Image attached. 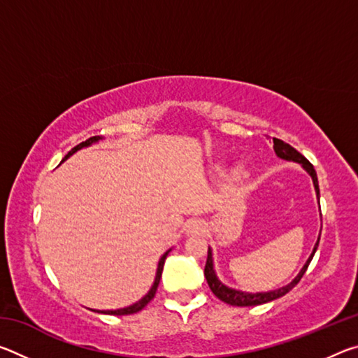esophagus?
Wrapping results in <instances>:
<instances>
[{
  "label": "esophagus",
  "instance_id": "1",
  "mask_svg": "<svg viewBox=\"0 0 358 358\" xmlns=\"http://www.w3.org/2000/svg\"><path fill=\"white\" fill-rule=\"evenodd\" d=\"M205 232V222L201 220H192L186 224V234L187 235H197Z\"/></svg>",
  "mask_w": 358,
  "mask_h": 358
}]
</instances>
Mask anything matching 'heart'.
Segmentation results:
<instances>
[{
    "label": "heart",
    "mask_w": 358,
    "mask_h": 358,
    "mask_svg": "<svg viewBox=\"0 0 358 358\" xmlns=\"http://www.w3.org/2000/svg\"><path fill=\"white\" fill-rule=\"evenodd\" d=\"M232 175H234V178H235V180H241V178H245L246 175H248L246 167H245V166H238V167H235V169H234V172H232Z\"/></svg>",
    "instance_id": "b5f03b06"
}]
</instances>
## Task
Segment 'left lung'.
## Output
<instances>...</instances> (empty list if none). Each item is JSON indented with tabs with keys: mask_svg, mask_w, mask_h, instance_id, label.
Returning a JSON list of instances; mask_svg holds the SVG:
<instances>
[{
	"mask_svg": "<svg viewBox=\"0 0 358 358\" xmlns=\"http://www.w3.org/2000/svg\"><path fill=\"white\" fill-rule=\"evenodd\" d=\"M273 150L278 157H281L284 161H294L296 164H300L305 171L308 172V175L313 178V185H314V189H316V197L319 201V183H317V175L316 171H314V167L310 161L306 159L305 156H301L299 151H296L294 147H290L289 143L280 141V138H273ZM322 230V227H320ZM319 240H320V234L317 237L316 245L313 248V252L311 256L308 257V260L303 265V268L299 271V275H296L292 281L286 286H282L280 289H275V290H268V292H256V294H251V292H245V290H238V289H232L226 286V284H222L220 281V278H217L216 271H215V264H213V251H211V248H208V257H207V264H205V271L203 275L207 278V282L211 289V292H213L217 299L221 301L227 303V305H232V306H256V305H264V303H268V301H273L276 299H280V296L286 295L289 290H292L299 281L301 280V276L305 275V271L308 268V265L314 257V254H316V250L319 246Z\"/></svg>",
	"mask_w": 358,
	"mask_h": 358,
	"instance_id": "obj_1",
	"label": "left lung"
}]
</instances>
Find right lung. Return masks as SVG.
<instances>
[{
	"mask_svg": "<svg viewBox=\"0 0 358 358\" xmlns=\"http://www.w3.org/2000/svg\"><path fill=\"white\" fill-rule=\"evenodd\" d=\"M102 138H104V137H101V136H94V137H90L88 141H85V142H82V143H78L77 147L72 148V150L69 151V153L64 156V159H63V161L68 159V157H69V156H72V155H74L76 151L82 150V148H87V147H92L93 143H98L99 141H102ZM171 251H172V250H169V251H166V252L162 254V256H161L159 262H157V268H156V276H155L153 286H151V289L148 290L147 294H145V295L142 296L141 300L136 301V303H132V305L126 306V308H120V310H106V311H101V310H93V311H96V313H102V314H112V316H126V314H134V313H138V311H141V310H143V308L147 306L151 300H153V296H155L156 290H157V286H159V281H161L162 268H164L166 257H167V254L171 252Z\"/></svg>",
	"mask_w": 358,
	"mask_h": 358,
	"instance_id": "1",
	"label": "right lung"
}]
</instances>
